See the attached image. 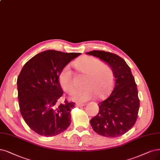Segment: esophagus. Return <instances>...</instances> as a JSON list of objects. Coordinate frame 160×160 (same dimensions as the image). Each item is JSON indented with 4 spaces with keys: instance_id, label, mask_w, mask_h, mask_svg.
<instances>
[{
    "instance_id": "1",
    "label": "esophagus",
    "mask_w": 160,
    "mask_h": 160,
    "mask_svg": "<svg viewBox=\"0 0 160 160\" xmlns=\"http://www.w3.org/2000/svg\"><path fill=\"white\" fill-rule=\"evenodd\" d=\"M76 107H84L86 105L85 103H76L75 105Z\"/></svg>"
}]
</instances>
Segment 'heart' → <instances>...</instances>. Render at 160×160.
Segmentation results:
<instances>
[{
    "mask_svg": "<svg viewBox=\"0 0 160 160\" xmlns=\"http://www.w3.org/2000/svg\"><path fill=\"white\" fill-rule=\"evenodd\" d=\"M79 72L86 75L84 87L76 88L70 93V98L75 102H84L96 96L97 98L105 97L113 84L114 76L112 69L103 64L99 59L85 56L74 62ZM59 84L65 92H69L73 87L72 73L68 65L61 70L58 75Z\"/></svg>",
    "mask_w": 160,
    "mask_h": 160,
    "instance_id": "obj_1",
    "label": "heart"
}]
</instances>
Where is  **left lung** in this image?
<instances>
[{"label": "left lung", "mask_w": 160, "mask_h": 160, "mask_svg": "<svg viewBox=\"0 0 160 160\" xmlns=\"http://www.w3.org/2000/svg\"><path fill=\"white\" fill-rule=\"evenodd\" d=\"M86 54L107 63L115 77L113 91L107 99L99 103L98 114L90 120V125L99 135L120 137L134 126L139 110L137 86L131 68L123 58L114 53L94 50Z\"/></svg>", "instance_id": "8db88e82"}]
</instances>
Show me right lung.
I'll list each match as a JSON object with an SVG mask.
<instances>
[{
    "label": "right lung",
    "instance_id": "right-lung-1",
    "mask_svg": "<svg viewBox=\"0 0 160 160\" xmlns=\"http://www.w3.org/2000/svg\"><path fill=\"white\" fill-rule=\"evenodd\" d=\"M80 55L47 50L33 57L23 67L17 79L20 113L29 127L38 134L54 137L70 125L74 103L58 104L63 94L58 75Z\"/></svg>",
    "mask_w": 160,
    "mask_h": 160
}]
</instances>
